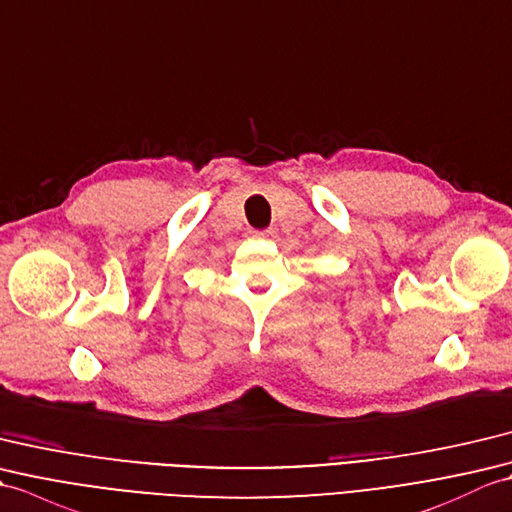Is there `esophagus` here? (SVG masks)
Returning a JSON list of instances; mask_svg holds the SVG:
<instances>
[{
    "instance_id": "34e87169",
    "label": "esophagus",
    "mask_w": 512,
    "mask_h": 512,
    "mask_svg": "<svg viewBox=\"0 0 512 512\" xmlns=\"http://www.w3.org/2000/svg\"><path fill=\"white\" fill-rule=\"evenodd\" d=\"M254 238H271L274 236V230H265V232H252Z\"/></svg>"
}]
</instances>
